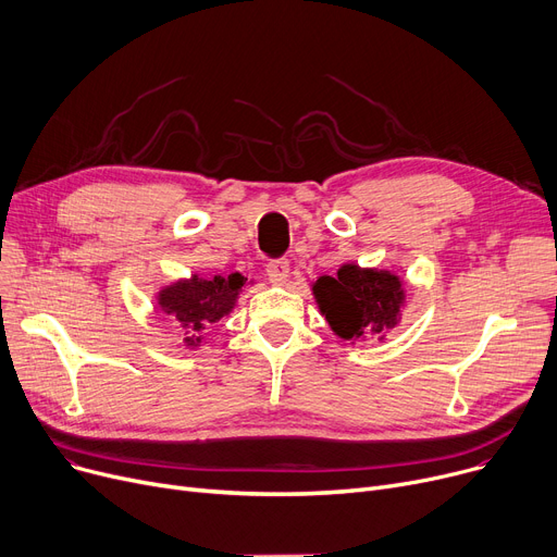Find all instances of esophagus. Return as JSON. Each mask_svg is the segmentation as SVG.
I'll return each mask as SVG.
<instances>
[{
  "instance_id": "obj_1",
  "label": "esophagus",
  "mask_w": 557,
  "mask_h": 557,
  "mask_svg": "<svg viewBox=\"0 0 557 557\" xmlns=\"http://www.w3.org/2000/svg\"><path fill=\"white\" fill-rule=\"evenodd\" d=\"M265 272H268V278L274 283V285H283L289 276V263L285 258H278V260H270V263L265 265Z\"/></svg>"
}]
</instances>
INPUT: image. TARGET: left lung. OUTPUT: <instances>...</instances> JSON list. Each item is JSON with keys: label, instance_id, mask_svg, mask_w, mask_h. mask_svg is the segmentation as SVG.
Wrapping results in <instances>:
<instances>
[{"label": "left lung", "instance_id": "1", "mask_svg": "<svg viewBox=\"0 0 557 557\" xmlns=\"http://www.w3.org/2000/svg\"><path fill=\"white\" fill-rule=\"evenodd\" d=\"M314 294L321 312L344 339L394 329L405 299L398 276L357 265H344L337 278L321 276L314 283Z\"/></svg>", "mask_w": 557, "mask_h": 557}]
</instances>
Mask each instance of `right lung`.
I'll return each instance as SVG.
<instances>
[{"instance_id":"add662e5","label":"right lung","mask_w":557,"mask_h":557,"mask_svg":"<svg viewBox=\"0 0 557 557\" xmlns=\"http://www.w3.org/2000/svg\"><path fill=\"white\" fill-rule=\"evenodd\" d=\"M243 285L245 276L240 274H228L226 278L215 276L211 281L193 276L190 281H180L161 289L159 306L180 323V329L188 335V344H200L202 337L198 335L205 331V325L220 321L234 308Z\"/></svg>"}]
</instances>
